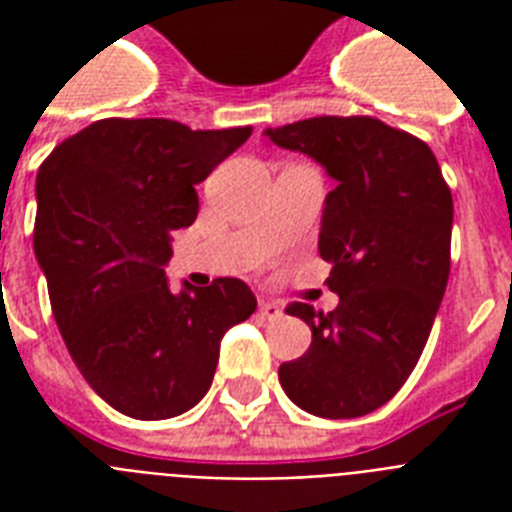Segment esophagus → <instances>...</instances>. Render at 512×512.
<instances>
[{
    "instance_id": "34e87169",
    "label": "esophagus",
    "mask_w": 512,
    "mask_h": 512,
    "mask_svg": "<svg viewBox=\"0 0 512 512\" xmlns=\"http://www.w3.org/2000/svg\"><path fill=\"white\" fill-rule=\"evenodd\" d=\"M260 316L265 321H279L284 316V308L279 303H273V300H260Z\"/></svg>"
}]
</instances>
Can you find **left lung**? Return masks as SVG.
I'll use <instances>...</instances> for the list:
<instances>
[{
    "label": "left lung",
    "mask_w": 512,
    "mask_h": 512,
    "mask_svg": "<svg viewBox=\"0 0 512 512\" xmlns=\"http://www.w3.org/2000/svg\"><path fill=\"white\" fill-rule=\"evenodd\" d=\"M265 135L337 180L319 252L340 305H287L313 340L279 366L281 388L316 417H361L396 396L428 342L452 265V191L425 140L374 116H313Z\"/></svg>",
    "instance_id": "1"
}]
</instances>
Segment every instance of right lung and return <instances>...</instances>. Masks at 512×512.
<instances>
[{
    "instance_id": "obj_1",
    "label": "right lung",
    "mask_w": 512,
    "mask_h": 512,
    "mask_svg": "<svg viewBox=\"0 0 512 512\" xmlns=\"http://www.w3.org/2000/svg\"><path fill=\"white\" fill-rule=\"evenodd\" d=\"M252 127L98 119L36 175L34 252L76 369L116 412L167 420L204 398L220 340L257 308L239 279L172 295V231L199 215L201 183Z\"/></svg>"
}]
</instances>
